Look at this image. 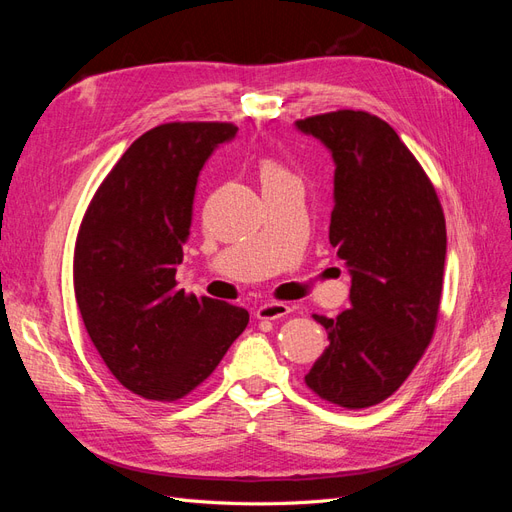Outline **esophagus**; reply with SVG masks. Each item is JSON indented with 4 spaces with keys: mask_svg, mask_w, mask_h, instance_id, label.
<instances>
[{
    "mask_svg": "<svg viewBox=\"0 0 512 512\" xmlns=\"http://www.w3.org/2000/svg\"><path fill=\"white\" fill-rule=\"evenodd\" d=\"M290 314V305L286 303H265L256 309L258 320H277Z\"/></svg>",
    "mask_w": 512,
    "mask_h": 512,
    "instance_id": "34e87169",
    "label": "esophagus"
}]
</instances>
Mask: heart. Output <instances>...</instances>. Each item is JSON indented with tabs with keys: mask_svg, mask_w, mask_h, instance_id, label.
<instances>
[{
	"mask_svg": "<svg viewBox=\"0 0 512 512\" xmlns=\"http://www.w3.org/2000/svg\"><path fill=\"white\" fill-rule=\"evenodd\" d=\"M258 175H260V181H262V188H267V185L282 183L286 179H292V175L288 173V170L280 162H275L271 158L260 160Z\"/></svg>",
	"mask_w": 512,
	"mask_h": 512,
	"instance_id": "obj_1",
	"label": "heart"
}]
</instances>
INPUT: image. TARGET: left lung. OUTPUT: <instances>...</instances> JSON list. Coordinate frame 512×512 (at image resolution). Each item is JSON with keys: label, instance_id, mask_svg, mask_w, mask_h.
<instances>
[{"label": "left lung", "instance_id": "left-lung-1", "mask_svg": "<svg viewBox=\"0 0 512 512\" xmlns=\"http://www.w3.org/2000/svg\"><path fill=\"white\" fill-rule=\"evenodd\" d=\"M335 160L329 241L352 275L337 318L314 316L329 346L305 384L346 410L391 397L425 354L438 324L446 222L436 188L384 119L365 111L305 117Z\"/></svg>", "mask_w": 512, "mask_h": 512}]
</instances>
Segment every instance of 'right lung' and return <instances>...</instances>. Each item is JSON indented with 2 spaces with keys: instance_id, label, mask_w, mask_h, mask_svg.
<instances>
[{
  "instance_id": "add662e5",
  "label": "right lung",
  "mask_w": 512,
  "mask_h": 512,
  "mask_svg": "<svg viewBox=\"0 0 512 512\" xmlns=\"http://www.w3.org/2000/svg\"><path fill=\"white\" fill-rule=\"evenodd\" d=\"M235 123L173 121L138 136L104 177L74 245V294L89 339L134 395L177 401L245 331L243 307L177 288L198 175Z\"/></svg>"
}]
</instances>
